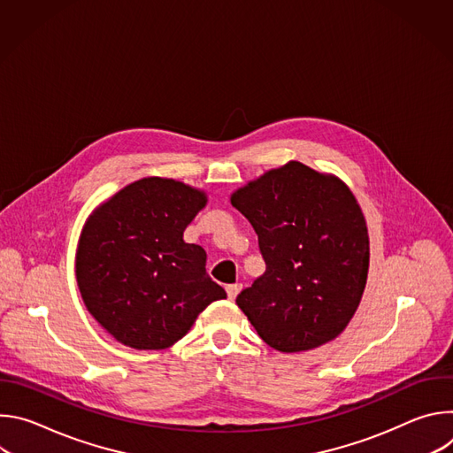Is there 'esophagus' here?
Segmentation results:
<instances>
[{
  "mask_svg": "<svg viewBox=\"0 0 453 453\" xmlns=\"http://www.w3.org/2000/svg\"><path fill=\"white\" fill-rule=\"evenodd\" d=\"M240 290H242V285H240V283H234V285H227V287H226V292H227V296H229V299H234Z\"/></svg>",
  "mask_w": 453,
  "mask_h": 453,
  "instance_id": "1",
  "label": "esophagus"
}]
</instances>
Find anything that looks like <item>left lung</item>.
<instances>
[{
    "instance_id": "obj_1",
    "label": "left lung",
    "mask_w": 453,
    "mask_h": 453,
    "mask_svg": "<svg viewBox=\"0 0 453 453\" xmlns=\"http://www.w3.org/2000/svg\"><path fill=\"white\" fill-rule=\"evenodd\" d=\"M250 222L265 273L236 304L271 348L297 353L339 337L369 271V236L351 189L335 175L290 161L231 196Z\"/></svg>"
}]
</instances>
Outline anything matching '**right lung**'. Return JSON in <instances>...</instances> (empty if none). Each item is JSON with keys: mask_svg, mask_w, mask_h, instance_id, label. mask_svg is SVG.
Returning a JSON list of instances; mask_svg holds the SVG:
<instances>
[{"mask_svg": "<svg viewBox=\"0 0 453 453\" xmlns=\"http://www.w3.org/2000/svg\"><path fill=\"white\" fill-rule=\"evenodd\" d=\"M206 193L180 180L145 177L88 219L77 249V283L89 313L118 342L166 349L226 290L206 273V250L186 243V226Z\"/></svg>", "mask_w": 453, "mask_h": 453, "instance_id": "right-lung-1", "label": "right lung"}]
</instances>
